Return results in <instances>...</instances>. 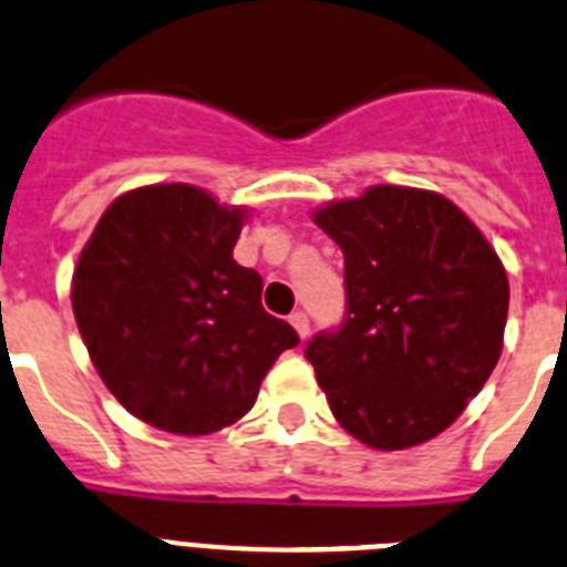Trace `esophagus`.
<instances>
[{
    "label": "esophagus",
    "instance_id": "34e87169",
    "mask_svg": "<svg viewBox=\"0 0 567 567\" xmlns=\"http://www.w3.org/2000/svg\"><path fill=\"white\" fill-rule=\"evenodd\" d=\"M288 319H290V324L297 328L299 337L308 339V333H311V319H308V313H305V311H293Z\"/></svg>",
    "mask_w": 567,
    "mask_h": 567
}]
</instances>
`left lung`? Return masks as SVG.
<instances>
[{
	"label": "left lung",
	"mask_w": 567,
	"mask_h": 567,
	"mask_svg": "<svg viewBox=\"0 0 567 567\" xmlns=\"http://www.w3.org/2000/svg\"><path fill=\"white\" fill-rule=\"evenodd\" d=\"M313 223L344 254L348 311L305 348L344 431L377 451L433 440L488 382L508 274L454 202L373 185Z\"/></svg>",
	"instance_id": "8db88e82"
}]
</instances>
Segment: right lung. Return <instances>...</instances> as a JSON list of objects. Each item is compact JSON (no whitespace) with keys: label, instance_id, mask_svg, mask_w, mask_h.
<instances>
[{"label":"right lung","instance_id":"add662e5","mask_svg":"<svg viewBox=\"0 0 567 567\" xmlns=\"http://www.w3.org/2000/svg\"><path fill=\"white\" fill-rule=\"evenodd\" d=\"M245 208L194 185L113 199L79 254L73 317L107 391L159 431L199 436L254 408L299 337L262 308V277L234 259Z\"/></svg>","mask_w":567,"mask_h":567}]
</instances>
